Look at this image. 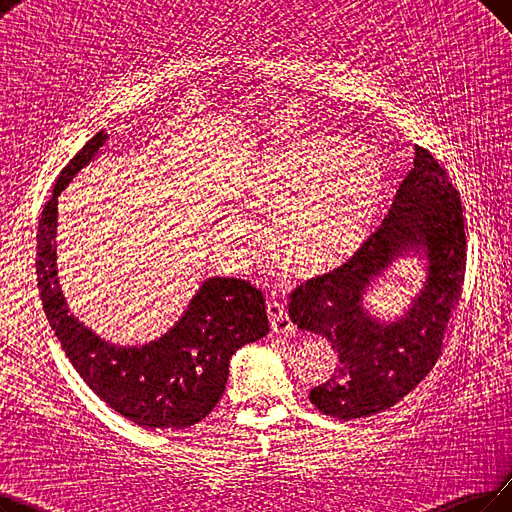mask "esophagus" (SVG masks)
Returning a JSON list of instances; mask_svg holds the SVG:
<instances>
[{
    "label": "esophagus",
    "instance_id": "esophagus-1",
    "mask_svg": "<svg viewBox=\"0 0 512 512\" xmlns=\"http://www.w3.org/2000/svg\"><path fill=\"white\" fill-rule=\"evenodd\" d=\"M267 313H269V321H271V330L279 336H292L296 332V325L290 319L288 311L283 309V304H279L277 300H269L267 302Z\"/></svg>",
    "mask_w": 512,
    "mask_h": 512
}]
</instances>
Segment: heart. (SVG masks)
Masks as SVG:
<instances>
[{"instance_id":"heart-1","label":"heart","mask_w":512,"mask_h":512,"mask_svg":"<svg viewBox=\"0 0 512 512\" xmlns=\"http://www.w3.org/2000/svg\"><path fill=\"white\" fill-rule=\"evenodd\" d=\"M248 208L271 216L269 252L300 277L330 273L361 252L386 197V178L361 142L315 134L262 149L239 180ZM220 235L235 252L256 239V227L227 214Z\"/></svg>"}]
</instances>
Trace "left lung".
<instances>
[{
    "instance_id": "1",
    "label": "left lung",
    "mask_w": 512,
    "mask_h": 512,
    "mask_svg": "<svg viewBox=\"0 0 512 512\" xmlns=\"http://www.w3.org/2000/svg\"><path fill=\"white\" fill-rule=\"evenodd\" d=\"M403 259L423 267L421 290L401 316L378 318L366 292ZM466 237L460 195L437 159L416 147L414 168L382 227L340 269L306 281L292 294L290 317L338 353L332 378L309 393L338 420L388 410L424 380L441 355L443 332L460 300Z\"/></svg>"
}]
</instances>
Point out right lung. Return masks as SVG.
I'll use <instances>...</instances> for the list:
<instances>
[{
	"label": "right lung",
	"instance_id": "add662e5",
	"mask_svg": "<svg viewBox=\"0 0 512 512\" xmlns=\"http://www.w3.org/2000/svg\"><path fill=\"white\" fill-rule=\"evenodd\" d=\"M109 134L100 130L60 172L39 218L37 281L46 317L77 374L111 410L142 428H187L220 401L231 357L269 334L262 292L243 279L201 281L168 332L145 344L98 336L69 309L58 281V197L98 157Z\"/></svg>",
	"mask_w": 512,
	"mask_h": 512
}]
</instances>
